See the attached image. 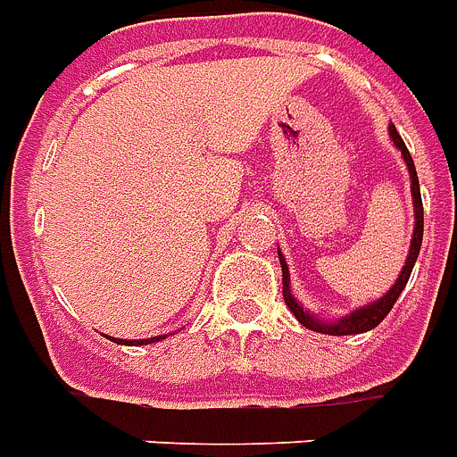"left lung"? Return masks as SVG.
<instances>
[{
  "label": "left lung",
  "instance_id": "left-lung-1",
  "mask_svg": "<svg viewBox=\"0 0 457 457\" xmlns=\"http://www.w3.org/2000/svg\"><path fill=\"white\" fill-rule=\"evenodd\" d=\"M389 136H392V141L397 145L402 155H404L406 168H409V175H411V195H414V209H416V228H414V238H411V248H409V258H406V265L402 270V275L395 282V287L389 289L385 297L379 299V302H372L370 306H362L358 312H353L351 316H343L341 321H336V324H324V321H316L314 316L306 314L304 309L297 304V299L292 297V292H289V272H287V262L285 258L279 255V265H282V295H285V302H287L289 312L297 316L299 324L306 326V328H312V331H319V334H331V336H351V334H362V331H370V328H375V326L385 319V316L392 312V306L402 295V289L406 287V282H409V275H411V270H414V262L419 258V251H421V238H424V204H421V192H419V178H416V168H414V160H411V153L406 151L404 141H402V136L397 133L395 126H389Z\"/></svg>",
  "mask_w": 457,
  "mask_h": 457
}]
</instances>
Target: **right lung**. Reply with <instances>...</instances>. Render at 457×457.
Instances as JSON below:
<instances>
[{
	"label": "right lung",
	"mask_w": 457,
	"mask_h": 457,
	"mask_svg": "<svg viewBox=\"0 0 457 457\" xmlns=\"http://www.w3.org/2000/svg\"><path fill=\"white\" fill-rule=\"evenodd\" d=\"M155 341H160V336L158 338H145V341H116V343H136V345H145V343H155Z\"/></svg>",
	"instance_id": "1"
}]
</instances>
